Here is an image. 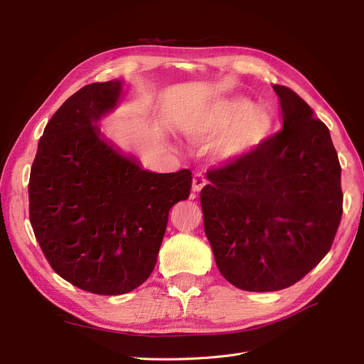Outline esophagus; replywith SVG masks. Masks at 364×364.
Returning a JSON list of instances; mask_svg holds the SVG:
<instances>
[{
  "mask_svg": "<svg viewBox=\"0 0 364 364\" xmlns=\"http://www.w3.org/2000/svg\"><path fill=\"white\" fill-rule=\"evenodd\" d=\"M206 185H208V182H206V179L203 178V176L200 173H196L194 178H193V188H191L193 193L194 194H199Z\"/></svg>",
  "mask_w": 364,
  "mask_h": 364,
  "instance_id": "1",
  "label": "esophagus"
}]
</instances>
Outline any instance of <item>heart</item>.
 <instances>
[{
    "mask_svg": "<svg viewBox=\"0 0 364 364\" xmlns=\"http://www.w3.org/2000/svg\"><path fill=\"white\" fill-rule=\"evenodd\" d=\"M272 115L241 95H222L196 103L181 115L179 129L193 142L214 139L215 151L234 159L258 147L272 130Z\"/></svg>",
    "mask_w": 364,
    "mask_h": 364,
    "instance_id": "b5f03b06",
    "label": "heart"
}]
</instances>
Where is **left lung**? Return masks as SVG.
<instances>
[{
    "mask_svg": "<svg viewBox=\"0 0 364 364\" xmlns=\"http://www.w3.org/2000/svg\"><path fill=\"white\" fill-rule=\"evenodd\" d=\"M273 90L282 130L209 168L200 191L217 267L247 291H277L302 279L331 249L343 213L329 129L290 87Z\"/></svg>",
    "mask_w": 364,
    "mask_h": 364,
    "instance_id": "1",
    "label": "left lung"
}]
</instances>
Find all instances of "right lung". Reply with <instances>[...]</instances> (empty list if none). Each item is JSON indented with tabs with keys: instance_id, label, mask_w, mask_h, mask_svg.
<instances>
[{
	"instance_id": "obj_1",
	"label": "right lung",
	"mask_w": 364,
	"mask_h": 364,
	"mask_svg": "<svg viewBox=\"0 0 364 364\" xmlns=\"http://www.w3.org/2000/svg\"><path fill=\"white\" fill-rule=\"evenodd\" d=\"M123 83H91L51 117L28 183L30 223L51 269L94 294H124L155 269L173 205L188 199L190 170L153 173L121 155L95 124Z\"/></svg>"
}]
</instances>
